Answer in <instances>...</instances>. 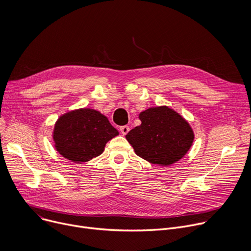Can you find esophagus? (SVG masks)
Returning a JSON list of instances; mask_svg holds the SVG:
<instances>
[{
	"label": "esophagus",
	"instance_id": "34e87169",
	"mask_svg": "<svg viewBox=\"0 0 251 251\" xmlns=\"http://www.w3.org/2000/svg\"><path fill=\"white\" fill-rule=\"evenodd\" d=\"M129 131H130V128H129V126H127V125L120 127V132H121L123 135H126Z\"/></svg>",
	"mask_w": 251,
	"mask_h": 251
}]
</instances>
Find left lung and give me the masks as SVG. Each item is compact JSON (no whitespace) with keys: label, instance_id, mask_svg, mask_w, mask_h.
Here are the masks:
<instances>
[{"label":"left lung","instance_id":"obj_1","mask_svg":"<svg viewBox=\"0 0 251 251\" xmlns=\"http://www.w3.org/2000/svg\"><path fill=\"white\" fill-rule=\"evenodd\" d=\"M141 125L126 139L136 155L159 166L180 161L190 150L194 131L186 119L168 106L151 107L139 114Z\"/></svg>","mask_w":251,"mask_h":251}]
</instances>
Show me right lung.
<instances>
[{
  "label": "right lung",
  "instance_id": "obj_1",
  "mask_svg": "<svg viewBox=\"0 0 251 251\" xmlns=\"http://www.w3.org/2000/svg\"><path fill=\"white\" fill-rule=\"evenodd\" d=\"M119 135L106 116L90 108L61 115L55 122L52 138L56 151L75 163H84L104 151L106 143Z\"/></svg>",
  "mask_w": 251,
  "mask_h": 251
}]
</instances>
